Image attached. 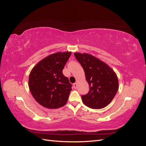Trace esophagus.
<instances>
[{
  "instance_id": "esophagus-1",
  "label": "esophagus",
  "mask_w": 146,
  "mask_h": 146,
  "mask_svg": "<svg viewBox=\"0 0 146 146\" xmlns=\"http://www.w3.org/2000/svg\"><path fill=\"white\" fill-rule=\"evenodd\" d=\"M73 86H74V88H75V89H76L77 88V83H74L73 84Z\"/></svg>"
}]
</instances>
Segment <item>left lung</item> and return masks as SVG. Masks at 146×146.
<instances>
[{
	"mask_svg": "<svg viewBox=\"0 0 146 146\" xmlns=\"http://www.w3.org/2000/svg\"><path fill=\"white\" fill-rule=\"evenodd\" d=\"M85 74L90 91L82 96L83 103L92 109L103 108L110 104L119 89L116 72L107 63L87 53L75 52Z\"/></svg>",
	"mask_w": 146,
	"mask_h": 146,
	"instance_id": "obj_1",
	"label": "left lung"
}]
</instances>
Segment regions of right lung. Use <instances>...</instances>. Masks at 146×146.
<instances>
[{
    "instance_id": "1",
    "label": "right lung",
    "mask_w": 146,
    "mask_h": 146,
    "mask_svg": "<svg viewBox=\"0 0 146 146\" xmlns=\"http://www.w3.org/2000/svg\"><path fill=\"white\" fill-rule=\"evenodd\" d=\"M71 52H58L44 58L31 70L29 87L38 104L50 109L63 107L67 103L72 85L63 74Z\"/></svg>"
}]
</instances>
